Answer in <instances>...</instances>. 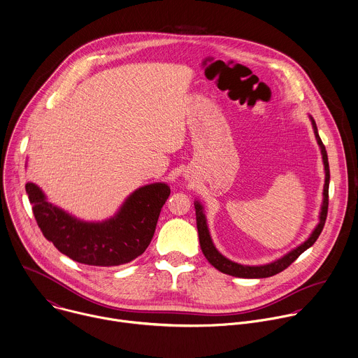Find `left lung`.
<instances>
[{
    "mask_svg": "<svg viewBox=\"0 0 358 358\" xmlns=\"http://www.w3.org/2000/svg\"><path fill=\"white\" fill-rule=\"evenodd\" d=\"M312 125H313V131H315V136L316 141L320 146L322 150V156H323V164H324V171H326V180H324V189H323V205H322V212H320V222L316 226V229L313 230V233L310 234L309 239L301 245L299 248H296L295 250H292L291 253H288L287 256H284L282 259L271 263V264H266V266H259V267H249V266H242L233 263L230 260H227L226 257H223L213 246L210 236L208 231V226H206V220H205V215L202 212V206L196 202L195 203V213H196V227H198V236H199V245L202 249L203 256L206 257V260L220 273L223 274H229L233 277H239V278H267V277H273L281 271H284L287 267H289L306 249H309L316 241L319 234L323 230L326 217H327V208H329V180H330V170H329V162H327V153L324 149V145L317 134V128L316 124L312 119Z\"/></svg>",
    "mask_w": 358,
    "mask_h": 358,
    "instance_id": "obj_1",
    "label": "left lung"
}]
</instances>
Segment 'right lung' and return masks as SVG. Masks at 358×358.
<instances>
[{
    "label": "right lung",
    "mask_w": 358,
    "mask_h": 358,
    "mask_svg": "<svg viewBox=\"0 0 358 358\" xmlns=\"http://www.w3.org/2000/svg\"><path fill=\"white\" fill-rule=\"evenodd\" d=\"M34 216L43 236L74 262L87 266L113 267L145 253L170 188L152 184L135 191L119 213L103 223H85L49 203L32 182L25 185Z\"/></svg>",
    "instance_id": "add662e5"
}]
</instances>
